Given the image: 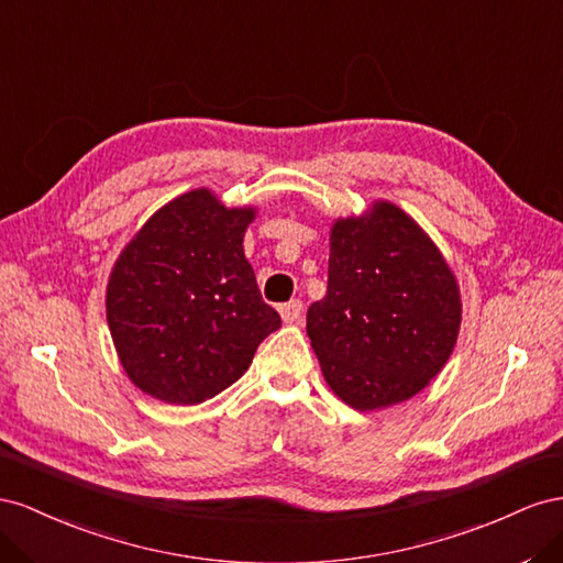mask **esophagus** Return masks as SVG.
<instances>
[{"mask_svg":"<svg viewBox=\"0 0 563 563\" xmlns=\"http://www.w3.org/2000/svg\"><path fill=\"white\" fill-rule=\"evenodd\" d=\"M301 313H303V303L301 301H287V303H283L280 307V318H283V323H297V320L301 318Z\"/></svg>","mask_w":563,"mask_h":563,"instance_id":"1","label":"esophagus"}]
</instances>
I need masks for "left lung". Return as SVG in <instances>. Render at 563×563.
Masks as SVG:
<instances>
[{
  "label": "left lung",
  "mask_w": 563,
  "mask_h": 563,
  "mask_svg": "<svg viewBox=\"0 0 563 563\" xmlns=\"http://www.w3.org/2000/svg\"><path fill=\"white\" fill-rule=\"evenodd\" d=\"M462 323L460 285L410 214L375 200L330 229L328 292L307 332L328 387L361 412L420 394L451 358Z\"/></svg>",
  "instance_id": "obj_1"
}]
</instances>
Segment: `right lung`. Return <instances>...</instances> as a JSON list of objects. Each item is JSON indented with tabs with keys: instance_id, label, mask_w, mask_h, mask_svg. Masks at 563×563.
<instances>
[{
	"instance_id": "add662e5",
	"label": "right lung",
	"mask_w": 563,
	"mask_h": 563,
	"mask_svg": "<svg viewBox=\"0 0 563 563\" xmlns=\"http://www.w3.org/2000/svg\"><path fill=\"white\" fill-rule=\"evenodd\" d=\"M254 217L256 207H227L210 188L188 190L159 207L112 264L108 328L143 394L172 406L214 398L280 328L243 250Z\"/></svg>"
}]
</instances>
